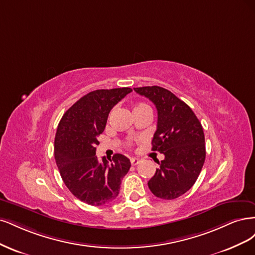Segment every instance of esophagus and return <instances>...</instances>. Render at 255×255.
Wrapping results in <instances>:
<instances>
[{
  "label": "esophagus",
  "instance_id": "esophagus-1",
  "mask_svg": "<svg viewBox=\"0 0 255 255\" xmlns=\"http://www.w3.org/2000/svg\"><path fill=\"white\" fill-rule=\"evenodd\" d=\"M130 162H131V164H132V165H137V164L141 162V160H139L138 158H131Z\"/></svg>",
  "mask_w": 255,
  "mask_h": 255
}]
</instances>
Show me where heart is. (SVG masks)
Returning a JSON list of instances; mask_svg holds the SVG:
<instances>
[{
	"label": "heart",
	"mask_w": 255,
	"mask_h": 255,
	"mask_svg": "<svg viewBox=\"0 0 255 255\" xmlns=\"http://www.w3.org/2000/svg\"><path fill=\"white\" fill-rule=\"evenodd\" d=\"M144 107H148L147 106L146 104H137L135 107H134V109H139V108H144Z\"/></svg>",
	"instance_id": "b5f03b06"
}]
</instances>
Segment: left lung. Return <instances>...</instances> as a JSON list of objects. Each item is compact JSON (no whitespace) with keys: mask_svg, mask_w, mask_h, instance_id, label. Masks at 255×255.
<instances>
[{"mask_svg":"<svg viewBox=\"0 0 255 255\" xmlns=\"http://www.w3.org/2000/svg\"><path fill=\"white\" fill-rule=\"evenodd\" d=\"M149 98L158 111L152 150L165 155L148 181L158 198L171 200L185 194L196 182L205 160L204 133L201 123L184 102L162 87L134 88Z\"/></svg>","mask_w":255,"mask_h":255,"instance_id":"left-lung-1","label":"left lung"}]
</instances>
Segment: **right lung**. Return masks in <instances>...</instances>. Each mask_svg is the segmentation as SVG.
I'll return each mask as SVG.
<instances>
[{
    "mask_svg": "<svg viewBox=\"0 0 255 255\" xmlns=\"http://www.w3.org/2000/svg\"><path fill=\"white\" fill-rule=\"evenodd\" d=\"M131 91L118 88L90 92L67 110L57 128L54 153L60 176L70 192L90 205L98 207L116 199L131 166L121 153L114 154L110 163L95 155L109 112Z\"/></svg>",
    "mask_w": 255,
    "mask_h": 255,
    "instance_id": "obj_1",
    "label": "right lung"
}]
</instances>
